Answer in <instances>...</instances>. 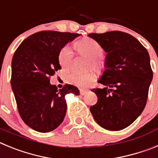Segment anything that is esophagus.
<instances>
[{"instance_id":"1","label":"esophagus","mask_w":158,"mask_h":158,"mask_svg":"<svg viewBox=\"0 0 158 158\" xmlns=\"http://www.w3.org/2000/svg\"><path fill=\"white\" fill-rule=\"evenodd\" d=\"M87 92H88V90H86V89H81L80 90V93L81 96H85V95L87 93Z\"/></svg>"}]
</instances>
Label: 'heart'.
I'll list each match as a JSON object with an SVG mask.
<instances>
[{
    "mask_svg": "<svg viewBox=\"0 0 158 158\" xmlns=\"http://www.w3.org/2000/svg\"><path fill=\"white\" fill-rule=\"evenodd\" d=\"M75 47L77 51L82 55L91 59V64L96 69L101 68L104 65V62L101 55L104 52V49L100 43L92 38H84L75 43ZM73 59V51L69 46H65L60 51L58 54V62L62 68L65 69H70ZM96 75L93 72L81 73L78 72H73L68 77L69 83L79 86L86 87L95 81Z\"/></svg>",
    "mask_w": 158,
    "mask_h": 158,
    "instance_id": "1",
    "label": "heart"
}]
</instances>
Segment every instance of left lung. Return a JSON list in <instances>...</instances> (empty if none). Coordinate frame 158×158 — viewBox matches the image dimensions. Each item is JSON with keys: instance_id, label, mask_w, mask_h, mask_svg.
<instances>
[{"instance_id": "1", "label": "left lung", "mask_w": 158, "mask_h": 158, "mask_svg": "<svg viewBox=\"0 0 158 158\" xmlns=\"http://www.w3.org/2000/svg\"><path fill=\"white\" fill-rule=\"evenodd\" d=\"M107 53L105 69L93 89L97 103L90 107L95 121L104 129L120 131L130 126L146 107L153 79L147 50L134 36L122 31L91 33Z\"/></svg>"}]
</instances>
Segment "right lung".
Here are the masks:
<instances>
[{
	"instance_id": "1",
	"label": "right lung",
	"mask_w": 158,
	"mask_h": 158,
	"mask_svg": "<svg viewBox=\"0 0 158 158\" xmlns=\"http://www.w3.org/2000/svg\"><path fill=\"white\" fill-rule=\"evenodd\" d=\"M80 35L55 31L37 32L23 40L12 57L11 85L18 111L35 131L47 133L56 129L66 113L65 95L80 94L72 85L58 90L50 83V77L61 69L60 51Z\"/></svg>"
}]
</instances>
